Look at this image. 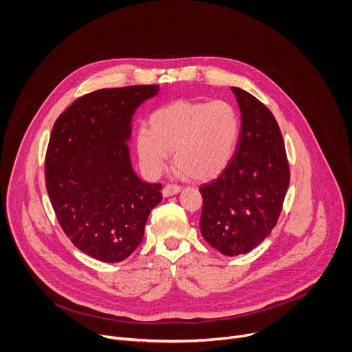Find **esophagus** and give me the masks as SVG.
Listing matches in <instances>:
<instances>
[{"label": "esophagus", "mask_w": 352, "mask_h": 352, "mask_svg": "<svg viewBox=\"0 0 352 352\" xmlns=\"http://www.w3.org/2000/svg\"><path fill=\"white\" fill-rule=\"evenodd\" d=\"M181 190V186L179 185H174V184H167L164 188H163V196L168 197V196H173V195H177L178 192Z\"/></svg>", "instance_id": "1"}]
</instances>
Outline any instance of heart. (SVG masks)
<instances>
[{
	"label": "heart",
	"instance_id": "b5f03b06",
	"mask_svg": "<svg viewBox=\"0 0 352 352\" xmlns=\"http://www.w3.org/2000/svg\"><path fill=\"white\" fill-rule=\"evenodd\" d=\"M152 129L140 128L136 147L147 174L159 175L174 152L175 166L188 177L209 181L231 162L238 136L239 117L227 102H174L153 113Z\"/></svg>",
	"mask_w": 352,
	"mask_h": 352
}]
</instances>
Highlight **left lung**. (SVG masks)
<instances>
[{"mask_svg": "<svg viewBox=\"0 0 352 352\" xmlns=\"http://www.w3.org/2000/svg\"><path fill=\"white\" fill-rule=\"evenodd\" d=\"M241 111L235 153L226 170L199 188L204 197L200 232L227 256L248 254L272 232L289 185L278 124L250 93L231 87Z\"/></svg>", "mask_w": 352, "mask_h": 352, "instance_id": "1", "label": "left lung"}]
</instances>
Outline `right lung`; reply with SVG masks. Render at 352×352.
Returning <instances> with one entry per match:
<instances>
[{
    "label": "right lung",
    "instance_id": "add662e5",
    "mask_svg": "<svg viewBox=\"0 0 352 352\" xmlns=\"http://www.w3.org/2000/svg\"><path fill=\"white\" fill-rule=\"evenodd\" d=\"M159 85L100 89L57 118L45 153V188L71 242L93 259H126L162 202V184L143 182L132 168V117Z\"/></svg>",
    "mask_w": 352,
    "mask_h": 352
}]
</instances>
